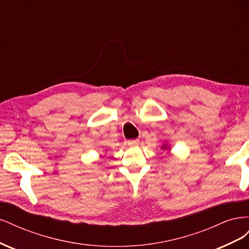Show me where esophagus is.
<instances>
[{"mask_svg": "<svg viewBox=\"0 0 249 249\" xmlns=\"http://www.w3.org/2000/svg\"><path fill=\"white\" fill-rule=\"evenodd\" d=\"M139 144V140L138 139H133V140H129L127 141V145L129 146H137Z\"/></svg>", "mask_w": 249, "mask_h": 249, "instance_id": "34e87169", "label": "esophagus"}]
</instances>
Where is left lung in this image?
I'll return each mask as SVG.
<instances>
[{
	"mask_svg": "<svg viewBox=\"0 0 249 249\" xmlns=\"http://www.w3.org/2000/svg\"><path fill=\"white\" fill-rule=\"evenodd\" d=\"M167 147H168V146H167L166 144H165V145H163V146H162V148H165V149H166Z\"/></svg>",
	"mask_w": 249,
	"mask_h": 249,
	"instance_id": "left-lung-1",
	"label": "left lung"
}]
</instances>
